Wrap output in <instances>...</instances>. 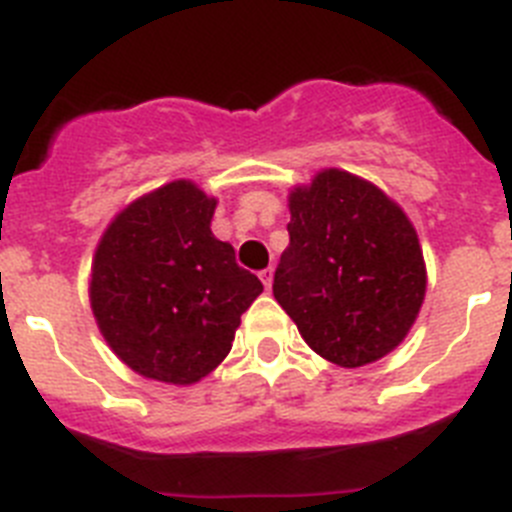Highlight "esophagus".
I'll return each instance as SVG.
<instances>
[{
  "instance_id": "obj_1",
  "label": "esophagus",
  "mask_w": 512,
  "mask_h": 512,
  "mask_svg": "<svg viewBox=\"0 0 512 512\" xmlns=\"http://www.w3.org/2000/svg\"><path fill=\"white\" fill-rule=\"evenodd\" d=\"M260 280L265 283V288L270 290V285H273V267H265V270H260Z\"/></svg>"
}]
</instances>
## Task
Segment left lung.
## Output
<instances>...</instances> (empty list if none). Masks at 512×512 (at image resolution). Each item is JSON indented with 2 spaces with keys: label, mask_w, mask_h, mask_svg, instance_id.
Masks as SVG:
<instances>
[{
  "label": "left lung",
  "mask_w": 512,
  "mask_h": 512,
  "mask_svg": "<svg viewBox=\"0 0 512 512\" xmlns=\"http://www.w3.org/2000/svg\"><path fill=\"white\" fill-rule=\"evenodd\" d=\"M273 296L308 347L362 367L398 347L418 316L426 267L416 229L380 188L324 170L290 193Z\"/></svg>",
  "instance_id": "left-lung-1"
}]
</instances>
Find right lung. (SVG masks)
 <instances>
[{
    "label": "right lung",
    "mask_w": 512,
    "mask_h": 512,
    "mask_svg": "<svg viewBox=\"0 0 512 512\" xmlns=\"http://www.w3.org/2000/svg\"><path fill=\"white\" fill-rule=\"evenodd\" d=\"M216 201L188 181L130 204L104 232L91 267L96 324L124 365L191 385L229 354L262 283L211 234Z\"/></svg>",
    "instance_id": "add662e5"
}]
</instances>
